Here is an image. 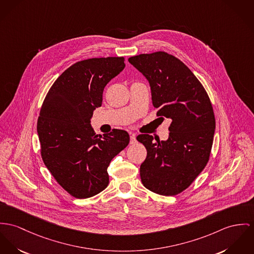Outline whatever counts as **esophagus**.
<instances>
[{
	"mask_svg": "<svg viewBox=\"0 0 254 254\" xmlns=\"http://www.w3.org/2000/svg\"><path fill=\"white\" fill-rule=\"evenodd\" d=\"M136 138H135V135L134 134H131L130 135V144L132 145V144H135L136 143Z\"/></svg>",
	"mask_w": 254,
	"mask_h": 254,
	"instance_id": "34e87169",
	"label": "esophagus"
}]
</instances>
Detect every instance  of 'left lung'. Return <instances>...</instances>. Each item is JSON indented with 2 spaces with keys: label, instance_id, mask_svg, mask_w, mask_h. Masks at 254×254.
Returning a JSON list of instances; mask_svg holds the SVG:
<instances>
[{
  "label": "left lung",
  "instance_id": "1",
  "mask_svg": "<svg viewBox=\"0 0 254 254\" xmlns=\"http://www.w3.org/2000/svg\"><path fill=\"white\" fill-rule=\"evenodd\" d=\"M128 62L148 79L156 116L171 120L166 141L136 137L147 150L140 166L142 184L157 194L177 195L209 161L215 128L212 102L192 71L171 54H140Z\"/></svg>",
  "mask_w": 254,
  "mask_h": 254
}]
</instances>
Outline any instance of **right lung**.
<instances>
[{"label":"right lung","instance_id":"1","mask_svg":"<svg viewBox=\"0 0 254 254\" xmlns=\"http://www.w3.org/2000/svg\"><path fill=\"white\" fill-rule=\"evenodd\" d=\"M124 57L83 60L66 68L49 89L38 119L42 160L69 194L78 199L102 191L109 184L111 160L129 143L126 130L100 136L90 125L102 104L107 83L124 69Z\"/></svg>","mask_w":254,"mask_h":254}]
</instances>
